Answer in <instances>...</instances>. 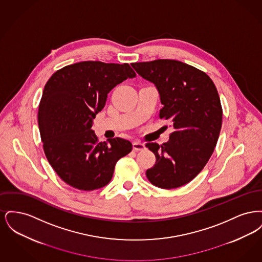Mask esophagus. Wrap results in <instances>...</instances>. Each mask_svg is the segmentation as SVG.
<instances>
[{"instance_id": "obj_1", "label": "esophagus", "mask_w": 262, "mask_h": 262, "mask_svg": "<svg viewBox=\"0 0 262 262\" xmlns=\"http://www.w3.org/2000/svg\"><path fill=\"white\" fill-rule=\"evenodd\" d=\"M133 147H134V149L136 150V151L145 149V145L142 142H140V141H135L133 143Z\"/></svg>"}]
</instances>
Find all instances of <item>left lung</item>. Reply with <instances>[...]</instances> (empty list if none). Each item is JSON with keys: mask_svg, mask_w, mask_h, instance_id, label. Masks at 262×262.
Masks as SVG:
<instances>
[{"mask_svg": "<svg viewBox=\"0 0 262 262\" xmlns=\"http://www.w3.org/2000/svg\"><path fill=\"white\" fill-rule=\"evenodd\" d=\"M132 66L156 85L163 105L159 118L174 127L168 142L145 144L156 157L146 177L165 189L187 185L208 162L220 135L223 110L217 88L204 72L180 61L159 59Z\"/></svg>", "mask_w": 262, "mask_h": 262, "instance_id": "8db88e82", "label": "left lung"}]
</instances>
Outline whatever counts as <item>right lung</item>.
<instances>
[{
  "label": "right lung",
  "instance_id": "obj_1",
  "mask_svg": "<svg viewBox=\"0 0 262 262\" xmlns=\"http://www.w3.org/2000/svg\"><path fill=\"white\" fill-rule=\"evenodd\" d=\"M135 76L128 63L84 61L58 70L45 84L38 109L40 136L46 158L66 184L80 190L105 187L116 163L133 150L121 137L100 142L91 126L108 93Z\"/></svg>",
  "mask_w": 262,
  "mask_h": 262
}]
</instances>
